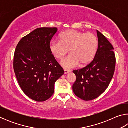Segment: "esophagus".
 Here are the masks:
<instances>
[{"label": "esophagus", "mask_w": 128, "mask_h": 128, "mask_svg": "<svg viewBox=\"0 0 128 128\" xmlns=\"http://www.w3.org/2000/svg\"><path fill=\"white\" fill-rule=\"evenodd\" d=\"M70 70H64V74H68V73H69V72H70Z\"/></svg>", "instance_id": "34e87169"}]
</instances>
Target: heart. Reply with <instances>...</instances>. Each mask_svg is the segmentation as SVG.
<instances>
[{"label": "heart", "instance_id": "b5f03b06", "mask_svg": "<svg viewBox=\"0 0 128 128\" xmlns=\"http://www.w3.org/2000/svg\"><path fill=\"white\" fill-rule=\"evenodd\" d=\"M59 40H52L49 50L54 57L62 59L68 52L70 55L62 59L60 65L65 69H71L80 64L87 66L94 59L98 49L97 38L92 33H84L77 30H67L59 36Z\"/></svg>", "mask_w": 128, "mask_h": 128}]
</instances>
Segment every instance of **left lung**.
<instances>
[{
    "instance_id": "left-lung-1",
    "label": "left lung",
    "mask_w": 128,
    "mask_h": 128,
    "mask_svg": "<svg viewBox=\"0 0 128 128\" xmlns=\"http://www.w3.org/2000/svg\"><path fill=\"white\" fill-rule=\"evenodd\" d=\"M98 48L90 63L85 68L73 70L76 81L73 91L84 100H92L105 92L114 76L116 65L114 47L106 36L96 30Z\"/></svg>"
}]
</instances>
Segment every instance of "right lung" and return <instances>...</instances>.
<instances>
[{"instance_id": "1", "label": "right lung", "mask_w": 128, "mask_h": 128, "mask_svg": "<svg viewBox=\"0 0 128 128\" xmlns=\"http://www.w3.org/2000/svg\"><path fill=\"white\" fill-rule=\"evenodd\" d=\"M56 28H40L23 37L14 52V69L25 95L44 102L53 95L56 81L64 71L49 50Z\"/></svg>"}]
</instances>
